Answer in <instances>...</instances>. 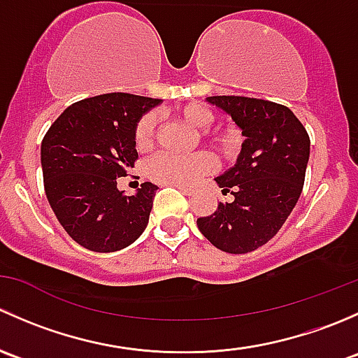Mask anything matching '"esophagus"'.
<instances>
[{
  "mask_svg": "<svg viewBox=\"0 0 358 358\" xmlns=\"http://www.w3.org/2000/svg\"><path fill=\"white\" fill-rule=\"evenodd\" d=\"M178 190L185 194V196H194V194H196V190L190 189V187H178Z\"/></svg>",
  "mask_w": 358,
  "mask_h": 358,
  "instance_id": "esophagus-1",
  "label": "esophagus"
}]
</instances>
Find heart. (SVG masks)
<instances>
[{"label":"heart","instance_id":"1","mask_svg":"<svg viewBox=\"0 0 358 358\" xmlns=\"http://www.w3.org/2000/svg\"><path fill=\"white\" fill-rule=\"evenodd\" d=\"M175 114L187 122L189 126L196 129H204L206 126L211 124L213 112L202 103L192 102L178 107ZM156 124L157 119L152 112L143 114L136 121L135 131H133V140L138 150H149L152 147L154 138H156ZM204 136H211L215 142L223 143L225 136L222 135H209L204 133ZM147 175L150 180L166 185L175 187H190L196 185L202 176L209 175L215 169V161L209 154L197 152L192 156H175V154H157L147 162L145 166Z\"/></svg>","mask_w":358,"mask_h":358}]
</instances>
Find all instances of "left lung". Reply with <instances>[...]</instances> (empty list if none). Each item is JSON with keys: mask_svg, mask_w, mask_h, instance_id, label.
I'll return each instance as SVG.
<instances>
[{"mask_svg": "<svg viewBox=\"0 0 358 358\" xmlns=\"http://www.w3.org/2000/svg\"><path fill=\"white\" fill-rule=\"evenodd\" d=\"M232 115L246 136L237 164L216 183L232 202L197 218L202 236L218 249L244 255L268 243L299 199L310 157V136L289 107L236 95L208 96Z\"/></svg>", "mask_w": 358, "mask_h": 358, "instance_id": "left-lung-1", "label": "left lung"}]
</instances>
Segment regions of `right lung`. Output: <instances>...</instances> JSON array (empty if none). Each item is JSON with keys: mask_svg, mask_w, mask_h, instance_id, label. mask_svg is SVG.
<instances>
[{"mask_svg": "<svg viewBox=\"0 0 358 358\" xmlns=\"http://www.w3.org/2000/svg\"><path fill=\"white\" fill-rule=\"evenodd\" d=\"M159 102L131 93L92 96L69 106L46 131L41 142L46 197L79 246L119 251L145 230L157 187L145 182L135 196H124L117 178L138 159L136 121Z\"/></svg>", "mask_w": 358, "mask_h": 358, "instance_id": "1", "label": "right lung"}]
</instances>
